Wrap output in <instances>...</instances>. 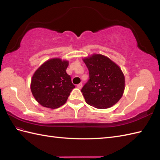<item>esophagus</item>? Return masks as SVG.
Segmentation results:
<instances>
[{
  "mask_svg": "<svg viewBox=\"0 0 160 160\" xmlns=\"http://www.w3.org/2000/svg\"><path fill=\"white\" fill-rule=\"evenodd\" d=\"M77 88H78L79 89H81L82 88V87H83V84H82L81 83H79V84H78L77 85Z\"/></svg>",
  "mask_w": 160,
  "mask_h": 160,
  "instance_id": "34e87169",
  "label": "esophagus"
}]
</instances>
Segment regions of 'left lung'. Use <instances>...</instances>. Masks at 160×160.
Masks as SVG:
<instances>
[{"instance_id":"obj_1","label":"left lung","mask_w":160,"mask_h":160,"mask_svg":"<svg viewBox=\"0 0 160 160\" xmlns=\"http://www.w3.org/2000/svg\"><path fill=\"white\" fill-rule=\"evenodd\" d=\"M89 79L81 89L86 103L98 109H107L123 96L125 77L120 67L108 57L93 54L83 59Z\"/></svg>"}]
</instances>
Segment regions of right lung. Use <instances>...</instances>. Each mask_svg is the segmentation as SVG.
<instances>
[{
  "mask_svg": "<svg viewBox=\"0 0 160 160\" xmlns=\"http://www.w3.org/2000/svg\"><path fill=\"white\" fill-rule=\"evenodd\" d=\"M69 61L59 58L47 60L36 70L31 90L37 102L45 108H59L64 105L75 88L66 69Z\"/></svg>",
  "mask_w": 160,
  "mask_h": 160,
  "instance_id": "obj_1",
  "label": "right lung"
}]
</instances>
